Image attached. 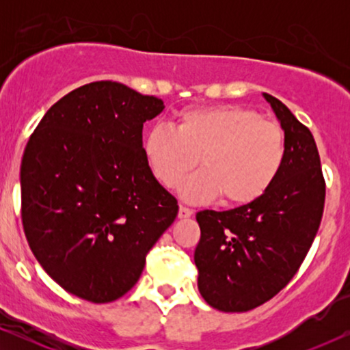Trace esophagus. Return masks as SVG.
<instances>
[{"label": "esophagus", "instance_id": "esophagus-1", "mask_svg": "<svg viewBox=\"0 0 350 350\" xmlns=\"http://www.w3.org/2000/svg\"><path fill=\"white\" fill-rule=\"evenodd\" d=\"M193 210L191 208H188V207H185V205H180V210H178V218H181V219H186V218H191L193 217Z\"/></svg>", "mask_w": 350, "mask_h": 350}]
</instances>
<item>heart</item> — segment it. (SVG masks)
<instances>
[{
	"label": "heart",
	"mask_w": 350,
	"mask_h": 350,
	"mask_svg": "<svg viewBox=\"0 0 350 350\" xmlns=\"http://www.w3.org/2000/svg\"><path fill=\"white\" fill-rule=\"evenodd\" d=\"M152 175L170 188L193 170H202L178 185L186 200L242 205L260 199L274 185L286 154L285 133L252 109L210 107L185 111L176 127L152 126L143 140Z\"/></svg>",
	"instance_id": "1"
}]
</instances>
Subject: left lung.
<instances>
[{
  "mask_svg": "<svg viewBox=\"0 0 350 350\" xmlns=\"http://www.w3.org/2000/svg\"><path fill=\"white\" fill-rule=\"evenodd\" d=\"M262 97L285 133L279 176L250 204L196 215L198 288L212 308L224 312L250 310L279 293L304 261L323 215L325 180L312 133L280 100Z\"/></svg>",
  "mask_w": 350,
  "mask_h": 350,
  "instance_id": "1",
  "label": "left lung"
}]
</instances>
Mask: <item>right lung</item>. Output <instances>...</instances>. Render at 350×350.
I'll return each instance as SVG.
<instances>
[{
    "instance_id": "obj_1",
    "label": "right lung",
    "mask_w": 350,
    "mask_h": 350,
    "mask_svg": "<svg viewBox=\"0 0 350 350\" xmlns=\"http://www.w3.org/2000/svg\"><path fill=\"white\" fill-rule=\"evenodd\" d=\"M162 111L159 98L97 81L52 105L27 143L23 231L42 269L78 298L126 295L178 215L143 152V126Z\"/></svg>"
}]
</instances>
